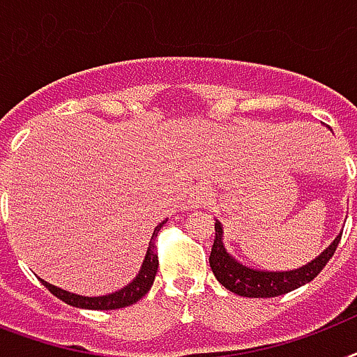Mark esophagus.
I'll return each mask as SVG.
<instances>
[{
  "mask_svg": "<svg viewBox=\"0 0 357 357\" xmlns=\"http://www.w3.org/2000/svg\"><path fill=\"white\" fill-rule=\"evenodd\" d=\"M211 204V192H209V189L207 187H196V189H192V192L189 195V206L190 207H207Z\"/></svg>",
  "mask_w": 357,
  "mask_h": 357,
  "instance_id": "esophagus-1",
  "label": "esophagus"
}]
</instances>
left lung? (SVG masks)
<instances>
[{"mask_svg":"<svg viewBox=\"0 0 357 357\" xmlns=\"http://www.w3.org/2000/svg\"><path fill=\"white\" fill-rule=\"evenodd\" d=\"M222 237V224L220 220H215V243L209 255L211 271L228 291L238 296H246V298H272V296H280L310 283L326 266L328 261L332 259L333 252L341 241V234H339L326 250H322L315 259H311L307 265H302L300 268L261 271V268H252L235 259L224 246Z\"/></svg>","mask_w":357,"mask_h":357,"instance_id":"1","label":"left lung"}]
</instances>
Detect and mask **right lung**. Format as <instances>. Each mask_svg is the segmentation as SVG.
<instances>
[{
    "label": "right lung",
    "instance_id": "add662e5",
    "mask_svg": "<svg viewBox=\"0 0 357 357\" xmlns=\"http://www.w3.org/2000/svg\"><path fill=\"white\" fill-rule=\"evenodd\" d=\"M165 222H167V220L159 222V226H155V229H153L150 243H148V250H146L144 261H142V265H140L139 274H137L128 285H123L122 289L114 291V293L103 294V296H81V294L70 293V291H64V289L57 287V285H52V283L44 282L40 278H38V280H40L42 285H44L50 293L55 294L59 300H63V302H66L68 305H74V307L98 311L128 307V305L139 302V300L150 291L151 285H153V280H155L157 274V266H159V259H157L155 254V237Z\"/></svg>",
    "mask_w": 357,
    "mask_h": 357
}]
</instances>
